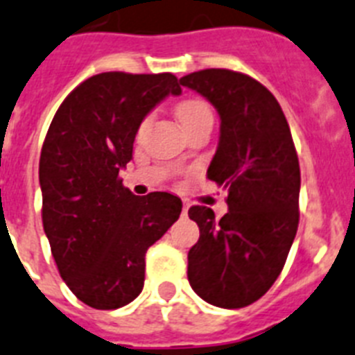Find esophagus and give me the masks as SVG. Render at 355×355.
I'll use <instances>...</instances> for the list:
<instances>
[{"label": "esophagus", "mask_w": 355, "mask_h": 355, "mask_svg": "<svg viewBox=\"0 0 355 355\" xmlns=\"http://www.w3.org/2000/svg\"><path fill=\"white\" fill-rule=\"evenodd\" d=\"M187 211H189V204H187V202H184V204H182V214H184V216L187 214Z\"/></svg>", "instance_id": "obj_1"}]
</instances>
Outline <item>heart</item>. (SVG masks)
<instances>
[{
    "mask_svg": "<svg viewBox=\"0 0 355 355\" xmlns=\"http://www.w3.org/2000/svg\"><path fill=\"white\" fill-rule=\"evenodd\" d=\"M207 115H211L209 106L200 99L182 101V103L177 106V117L178 121H180V124H182V128L189 126V124H193L195 121H198V119L202 117H207ZM144 126L146 122L142 124V128Z\"/></svg>",
    "mask_w": 355,
    "mask_h": 355,
    "instance_id": "obj_1",
    "label": "heart"
}]
</instances>
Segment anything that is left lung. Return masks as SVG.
<instances>
[{
	"mask_svg": "<svg viewBox=\"0 0 355 355\" xmlns=\"http://www.w3.org/2000/svg\"><path fill=\"white\" fill-rule=\"evenodd\" d=\"M218 112V148L207 178L227 189L229 211L193 205L200 229L187 254V279L204 302L240 309L276 282L297 231L300 162L282 106L263 85L209 68L180 79Z\"/></svg>",
	"mask_w": 355,
	"mask_h": 355,
	"instance_id": "obj_1",
	"label": "left lung"
}]
</instances>
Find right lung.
<instances>
[{
  "instance_id": "add662e5",
  "label": "right lung",
  "mask_w": 355,
  "mask_h": 355,
  "mask_svg": "<svg viewBox=\"0 0 355 355\" xmlns=\"http://www.w3.org/2000/svg\"><path fill=\"white\" fill-rule=\"evenodd\" d=\"M180 94L173 73L104 71L53 115L40 159L44 234L64 284L94 309H119L142 293L146 251L180 216L178 196H137L119 178L146 115Z\"/></svg>"
}]
</instances>
